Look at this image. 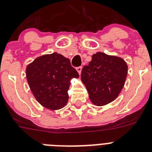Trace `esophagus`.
Listing matches in <instances>:
<instances>
[{
  "label": "esophagus",
  "mask_w": 152,
  "mask_h": 152,
  "mask_svg": "<svg viewBox=\"0 0 152 152\" xmlns=\"http://www.w3.org/2000/svg\"><path fill=\"white\" fill-rule=\"evenodd\" d=\"M76 70L77 71V72H78L79 75H80V73H81V71H82V67L81 66L77 67V69H76Z\"/></svg>",
  "instance_id": "34e87169"
}]
</instances>
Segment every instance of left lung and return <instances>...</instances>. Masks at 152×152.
Returning <instances> with one entry per match:
<instances>
[{"instance_id": "left-lung-1", "label": "left lung", "mask_w": 152, "mask_h": 152, "mask_svg": "<svg viewBox=\"0 0 152 152\" xmlns=\"http://www.w3.org/2000/svg\"><path fill=\"white\" fill-rule=\"evenodd\" d=\"M127 70V64L121 57L101 52L93 54L80 75L90 101L97 106L113 102L124 86Z\"/></svg>"}]
</instances>
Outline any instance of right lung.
Wrapping results in <instances>:
<instances>
[{
  "instance_id": "add662e5",
  "label": "right lung",
  "mask_w": 152,
  "mask_h": 152,
  "mask_svg": "<svg viewBox=\"0 0 152 152\" xmlns=\"http://www.w3.org/2000/svg\"><path fill=\"white\" fill-rule=\"evenodd\" d=\"M26 74L36 100L44 108L53 111L66 105L71 80L79 77L70 60L58 53L36 58L27 65Z\"/></svg>"
}]
</instances>
